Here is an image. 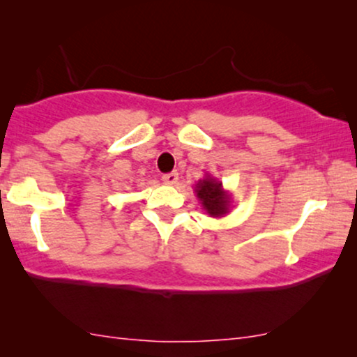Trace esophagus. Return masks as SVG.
<instances>
[{
  "label": "esophagus",
  "instance_id": "34e87169",
  "mask_svg": "<svg viewBox=\"0 0 357 357\" xmlns=\"http://www.w3.org/2000/svg\"><path fill=\"white\" fill-rule=\"evenodd\" d=\"M178 179H179V174L176 173V171L162 176V181H165V184H169V186H173V184L178 183Z\"/></svg>",
  "mask_w": 357,
  "mask_h": 357
}]
</instances>
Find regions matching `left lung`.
<instances>
[{
    "instance_id": "left-lung-1",
    "label": "left lung",
    "mask_w": 357,
    "mask_h": 357,
    "mask_svg": "<svg viewBox=\"0 0 357 357\" xmlns=\"http://www.w3.org/2000/svg\"><path fill=\"white\" fill-rule=\"evenodd\" d=\"M195 192L202 203L203 210L211 218H223L230 213L231 195L225 190L223 183L213 178L210 173L204 174V178L195 184Z\"/></svg>"
}]
</instances>
